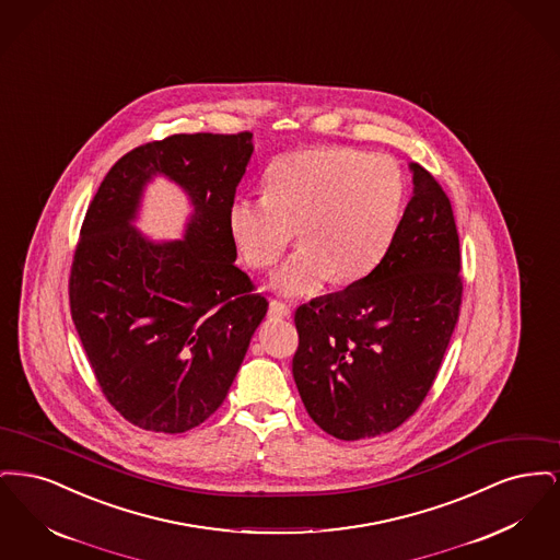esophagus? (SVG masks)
Returning a JSON list of instances; mask_svg holds the SVG:
<instances>
[{
    "instance_id": "34e87169",
    "label": "esophagus",
    "mask_w": 560,
    "mask_h": 560,
    "mask_svg": "<svg viewBox=\"0 0 560 560\" xmlns=\"http://www.w3.org/2000/svg\"><path fill=\"white\" fill-rule=\"evenodd\" d=\"M290 313H292V308H290L285 302H281V300H270V304H268V315H270V317L285 319V317H290Z\"/></svg>"
}]
</instances>
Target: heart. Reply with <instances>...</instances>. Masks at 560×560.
<instances>
[{
	"instance_id": "obj_1",
	"label": "heart",
	"mask_w": 560,
	"mask_h": 560,
	"mask_svg": "<svg viewBox=\"0 0 560 560\" xmlns=\"http://www.w3.org/2000/svg\"><path fill=\"white\" fill-rule=\"evenodd\" d=\"M405 183L399 167L345 147L281 155L268 165L265 195L240 197L229 229L252 268L272 267L292 245L302 247L272 277L285 295L317 292L368 277L390 249L399 226Z\"/></svg>"
}]
</instances>
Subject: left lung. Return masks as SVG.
Masks as SVG:
<instances>
[{
  "mask_svg": "<svg viewBox=\"0 0 560 560\" xmlns=\"http://www.w3.org/2000/svg\"><path fill=\"white\" fill-rule=\"evenodd\" d=\"M411 172L413 197L384 260L293 315L298 393L315 424L342 441L388 434L418 411L459 317L452 201L420 163Z\"/></svg>",
  "mask_w": 560,
  "mask_h": 560,
  "instance_id": "left-lung-1",
  "label": "left lung"
}]
</instances>
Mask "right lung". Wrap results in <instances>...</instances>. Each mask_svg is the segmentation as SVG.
<instances>
[{"mask_svg": "<svg viewBox=\"0 0 560 560\" xmlns=\"http://www.w3.org/2000/svg\"><path fill=\"white\" fill-rule=\"evenodd\" d=\"M252 132L174 133L108 170L81 224L69 304L108 402L130 424L178 434L226 399L268 302L235 267L229 210ZM163 173L194 203L185 242L132 231L141 188Z\"/></svg>", "mask_w": 560, "mask_h": 560, "instance_id": "obj_1", "label": "right lung"}]
</instances>
